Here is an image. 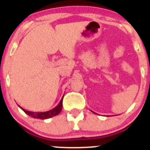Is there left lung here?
<instances>
[{"mask_svg":"<svg viewBox=\"0 0 150 150\" xmlns=\"http://www.w3.org/2000/svg\"><path fill=\"white\" fill-rule=\"evenodd\" d=\"M93 113H94V112H93Z\"/></svg>","mask_w":150,"mask_h":150,"instance_id":"left-lung-1","label":"left lung"}]
</instances>
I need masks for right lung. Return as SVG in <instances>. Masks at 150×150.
Instances as JSON below:
<instances>
[{
	"label": "right lung",
	"instance_id": "obj_1",
	"mask_svg": "<svg viewBox=\"0 0 150 150\" xmlns=\"http://www.w3.org/2000/svg\"><path fill=\"white\" fill-rule=\"evenodd\" d=\"M64 97V96H63ZM63 97L62 98L61 101L59 102V103L58 104V105L57 107H55L54 108H53L52 110H48L46 112H34L31 111H28V110H25L22 107H21L19 105V107L26 113L27 115H28L30 117H33V118H37V119H42V120H45V119H48L51 118V117H54V116L57 115L58 114H59L60 112H61L62 109V101H63Z\"/></svg>",
	"mask_w": 150,
	"mask_h": 150
}]
</instances>
